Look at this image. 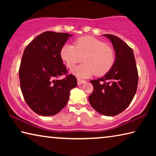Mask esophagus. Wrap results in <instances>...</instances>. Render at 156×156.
Segmentation results:
<instances>
[{
  "instance_id": "34e87169",
  "label": "esophagus",
  "mask_w": 156,
  "mask_h": 156,
  "mask_svg": "<svg viewBox=\"0 0 156 156\" xmlns=\"http://www.w3.org/2000/svg\"><path fill=\"white\" fill-rule=\"evenodd\" d=\"M77 81H78V85H80V84H84V83H86V81H85V80H81V79H79V78L78 79Z\"/></svg>"
}]
</instances>
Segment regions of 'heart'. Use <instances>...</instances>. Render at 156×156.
<instances>
[{
    "mask_svg": "<svg viewBox=\"0 0 156 156\" xmlns=\"http://www.w3.org/2000/svg\"><path fill=\"white\" fill-rule=\"evenodd\" d=\"M60 57L68 68H73L84 60V64L73 69L72 73L79 78L96 74L104 76L111 70L115 60L112 47L93 36H82L74 44H65L60 49Z\"/></svg>",
    "mask_w": 156,
    "mask_h": 156,
    "instance_id": "b5f03b06",
    "label": "heart"
}]
</instances>
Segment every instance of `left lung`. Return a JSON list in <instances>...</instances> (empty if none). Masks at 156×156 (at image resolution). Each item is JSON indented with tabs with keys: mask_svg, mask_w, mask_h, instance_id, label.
Instances as JSON below:
<instances>
[{
	"mask_svg": "<svg viewBox=\"0 0 156 156\" xmlns=\"http://www.w3.org/2000/svg\"><path fill=\"white\" fill-rule=\"evenodd\" d=\"M115 51L114 65L102 78L91 80L94 91L89 97L91 106L100 114L113 116L127 108L138 87V73L133 51L118 37L104 34Z\"/></svg>",
	"mask_w": 156,
	"mask_h": 156,
	"instance_id": "obj_1",
	"label": "left lung"
}]
</instances>
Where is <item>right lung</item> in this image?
<instances>
[{
    "label": "right lung",
    "instance_id": "right-lung-1",
    "mask_svg": "<svg viewBox=\"0 0 156 156\" xmlns=\"http://www.w3.org/2000/svg\"><path fill=\"white\" fill-rule=\"evenodd\" d=\"M72 34L45 31L25 49L21 60L20 89L28 106L37 114H57L67 105L71 89L77 86L74 76L67 73L60 49Z\"/></svg>",
    "mask_w": 156,
    "mask_h": 156
}]
</instances>
